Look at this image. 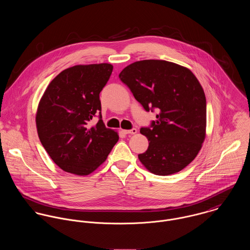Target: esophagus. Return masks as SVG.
Wrapping results in <instances>:
<instances>
[{
  "mask_svg": "<svg viewBox=\"0 0 250 250\" xmlns=\"http://www.w3.org/2000/svg\"><path fill=\"white\" fill-rule=\"evenodd\" d=\"M124 133L127 134V135H135V134L138 133V130H137L136 128H133V129H131V130H125Z\"/></svg>",
  "mask_w": 250,
  "mask_h": 250,
  "instance_id": "esophagus-1",
  "label": "esophagus"
}]
</instances>
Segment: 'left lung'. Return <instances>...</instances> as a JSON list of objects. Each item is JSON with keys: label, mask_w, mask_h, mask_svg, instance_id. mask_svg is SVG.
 <instances>
[{"label": "left lung", "mask_w": 250, "mask_h": 250, "mask_svg": "<svg viewBox=\"0 0 250 250\" xmlns=\"http://www.w3.org/2000/svg\"><path fill=\"white\" fill-rule=\"evenodd\" d=\"M145 110L157 108L156 121L141 134L149 142L139 155L151 173L167 176L189 165L206 138V97L188 68L162 60L131 63L119 74Z\"/></svg>", "instance_id": "left-lung-1"}]
</instances>
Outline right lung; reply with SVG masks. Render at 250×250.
<instances>
[{"label":"right lung","mask_w":250,"mask_h":250,"mask_svg":"<svg viewBox=\"0 0 250 250\" xmlns=\"http://www.w3.org/2000/svg\"><path fill=\"white\" fill-rule=\"evenodd\" d=\"M112 69L109 63L64 69L51 81L38 103V138L63 171L79 176L92 173L118 142V133L106 128L102 119L89 125L93 116L101 113L99 94Z\"/></svg>","instance_id":"add662e5"}]
</instances>
